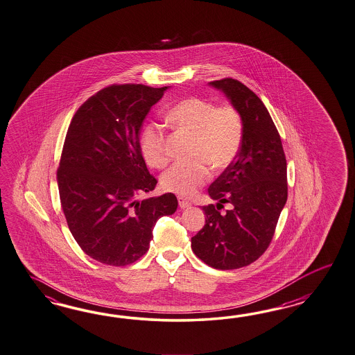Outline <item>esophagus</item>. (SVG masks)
<instances>
[{
	"label": "esophagus",
	"instance_id": "34e87169",
	"mask_svg": "<svg viewBox=\"0 0 355 355\" xmlns=\"http://www.w3.org/2000/svg\"><path fill=\"white\" fill-rule=\"evenodd\" d=\"M178 200H179V206H180V209H188V207H191V202L188 200H185L184 197H178Z\"/></svg>",
	"mask_w": 355,
	"mask_h": 355
}]
</instances>
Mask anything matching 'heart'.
Masks as SVG:
<instances>
[{
	"label": "heart",
	"instance_id": "1",
	"mask_svg": "<svg viewBox=\"0 0 355 355\" xmlns=\"http://www.w3.org/2000/svg\"><path fill=\"white\" fill-rule=\"evenodd\" d=\"M173 126L193 134L191 161H178L164 171L161 185L164 191L189 197L209 179V170L221 171L236 159L243 140V121L230 107H216L200 98H187L173 104L166 113ZM146 164L161 168L168 162L164 132L157 125H148L140 139Z\"/></svg>",
	"mask_w": 355,
	"mask_h": 355
}]
</instances>
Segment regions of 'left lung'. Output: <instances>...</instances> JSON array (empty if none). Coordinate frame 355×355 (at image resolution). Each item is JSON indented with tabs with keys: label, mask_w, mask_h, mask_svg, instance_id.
<instances>
[{
	"label": "left lung",
	"mask_w": 355,
	"mask_h": 355,
	"mask_svg": "<svg viewBox=\"0 0 355 355\" xmlns=\"http://www.w3.org/2000/svg\"><path fill=\"white\" fill-rule=\"evenodd\" d=\"M227 95L243 121V140L236 159L209 185L212 200L230 202L220 214L203 206L206 224L191 238V250L209 266L230 270L256 261L273 239L287 200V162L279 132L260 98L242 82H209Z\"/></svg>",
	"instance_id": "1"
}]
</instances>
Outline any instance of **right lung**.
Wrapping results in <instances>:
<instances>
[{"label":"right lung","mask_w":355,"mask_h":355,"mask_svg":"<svg viewBox=\"0 0 355 355\" xmlns=\"http://www.w3.org/2000/svg\"><path fill=\"white\" fill-rule=\"evenodd\" d=\"M166 90L110 85L82 104L68 128L56 173L60 203L73 238L99 263H135L149 250L157 220L178 209L173 193L137 200L157 185L139 137Z\"/></svg>","instance_id":"add662e5"}]
</instances>
